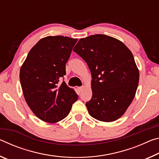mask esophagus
I'll return each mask as SVG.
<instances>
[{
  "label": "esophagus",
  "mask_w": 159,
  "mask_h": 159,
  "mask_svg": "<svg viewBox=\"0 0 159 159\" xmlns=\"http://www.w3.org/2000/svg\"><path fill=\"white\" fill-rule=\"evenodd\" d=\"M77 89L79 90V92H81V91L84 89V86H80V87H78Z\"/></svg>",
  "instance_id": "obj_1"
}]
</instances>
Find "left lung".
<instances>
[{
  "label": "left lung",
  "instance_id": "left-lung-1",
  "mask_svg": "<svg viewBox=\"0 0 159 159\" xmlns=\"http://www.w3.org/2000/svg\"><path fill=\"white\" fill-rule=\"evenodd\" d=\"M74 51L87 63L92 75L93 96L88 112L104 122L117 120L133 100L139 70L130 50L121 41L103 34L80 39Z\"/></svg>",
  "mask_w": 159,
  "mask_h": 159
}]
</instances>
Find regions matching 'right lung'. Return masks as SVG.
Returning <instances> with one entry per match:
<instances>
[{
	"mask_svg": "<svg viewBox=\"0 0 159 159\" xmlns=\"http://www.w3.org/2000/svg\"><path fill=\"white\" fill-rule=\"evenodd\" d=\"M77 39L47 36L29 52L20 69V79L28 106L40 119L53 123L69 114L79 96L60 79Z\"/></svg>",
	"mask_w": 159,
	"mask_h": 159,
	"instance_id": "obj_1",
	"label": "right lung"
}]
</instances>
